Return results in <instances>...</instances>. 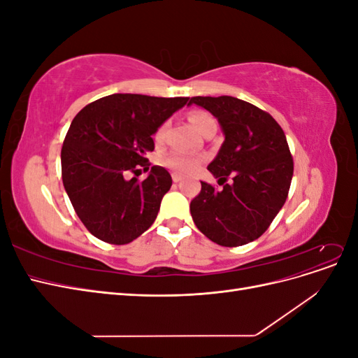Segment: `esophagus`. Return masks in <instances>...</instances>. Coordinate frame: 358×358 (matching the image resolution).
Returning a JSON list of instances; mask_svg holds the SVG:
<instances>
[{
    "mask_svg": "<svg viewBox=\"0 0 358 358\" xmlns=\"http://www.w3.org/2000/svg\"><path fill=\"white\" fill-rule=\"evenodd\" d=\"M171 179L173 182H180L182 180V175H179V173H171Z\"/></svg>",
    "mask_w": 358,
    "mask_h": 358,
    "instance_id": "esophagus-1",
    "label": "esophagus"
}]
</instances>
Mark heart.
Instances as JSON below:
<instances>
[{
	"mask_svg": "<svg viewBox=\"0 0 358 358\" xmlns=\"http://www.w3.org/2000/svg\"><path fill=\"white\" fill-rule=\"evenodd\" d=\"M189 122L194 127V129H196L197 133H200L204 127L215 124V119L209 113H206L203 110H194L189 113ZM164 131H166V125H162L157 129L155 133L157 143L162 142V138H164ZM200 162H201L200 157L183 154V152H171L161 159L162 166H166L176 173H182V175H187V173L196 170L200 166Z\"/></svg>",
	"mask_w": 358,
	"mask_h": 358,
	"instance_id": "heart-1",
	"label": "heart"
}]
</instances>
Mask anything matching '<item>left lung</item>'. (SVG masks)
I'll use <instances>...</instances> for the list:
<instances>
[{
    "instance_id": "1",
    "label": "left lung",
    "mask_w": 358,
    "mask_h": 358,
    "mask_svg": "<svg viewBox=\"0 0 358 358\" xmlns=\"http://www.w3.org/2000/svg\"><path fill=\"white\" fill-rule=\"evenodd\" d=\"M212 113L224 143L208 170L221 191L201 182L189 204L197 229L221 246L258 239L282 209L292 179V157L282 128L257 106L234 96H192L188 103ZM232 178L230 184L223 182Z\"/></svg>"
}]
</instances>
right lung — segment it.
I'll return each mask as SVG.
<instances>
[{
    "label": "right lung",
    "instance_id": "1",
    "mask_svg": "<svg viewBox=\"0 0 358 358\" xmlns=\"http://www.w3.org/2000/svg\"><path fill=\"white\" fill-rule=\"evenodd\" d=\"M188 100L112 94L73 119L61 150L62 183L76 213L96 239L125 245L154 224L171 187L170 173L154 166L143 182L127 180L126 173L148 169L152 136Z\"/></svg>",
    "mask_w": 358,
    "mask_h": 358
}]
</instances>
